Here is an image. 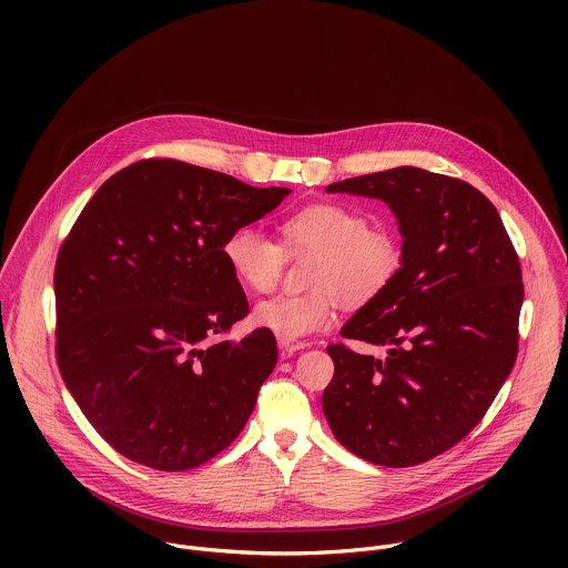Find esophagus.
I'll list each match as a JSON object with an SVG mask.
<instances>
[{"label": "esophagus", "instance_id": "esophagus-1", "mask_svg": "<svg viewBox=\"0 0 568 568\" xmlns=\"http://www.w3.org/2000/svg\"><path fill=\"white\" fill-rule=\"evenodd\" d=\"M305 348V342H290V339H281L278 337V351H281V357H290L294 355L296 351Z\"/></svg>", "mask_w": 568, "mask_h": 568}]
</instances>
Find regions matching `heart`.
<instances>
[{
  "instance_id": "obj_1",
  "label": "heart",
  "mask_w": 568,
  "mask_h": 568,
  "mask_svg": "<svg viewBox=\"0 0 568 568\" xmlns=\"http://www.w3.org/2000/svg\"><path fill=\"white\" fill-rule=\"evenodd\" d=\"M283 245L256 226H235L222 242L233 276L254 292L272 290L290 256H314L310 294H276L256 305L261 328L281 339H303L335 323L339 294L348 303H368L384 294L402 270V242L386 226H371L359 209L318 202L281 224Z\"/></svg>"
}]
</instances>
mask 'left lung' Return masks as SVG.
<instances>
[{
	"label": "left lung",
	"mask_w": 568,
	"mask_h": 568,
	"mask_svg": "<svg viewBox=\"0 0 568 568\" xmlns=\"http://www.w3.org/2000/svg\"><path fill=\"white\" fill-rule=\"evenodd\" d=\"M397 215L402 270L342 328L386 359L331 344L323 414L353 454L412 467L460 443L490 409L519 351L521 265L495 204L471 184L399 166L331 184Z\"/></svg>",
	"instance_id": "1"
}]
</instances>
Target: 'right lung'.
Wrapping results in <instances>:
<instances>
[{
    "instance_id": "1",
    "label": "right lung",
    "mask_w": 568,
    "mask_h": 568,
    "mask_svg": "<svg viewBox=\"0 0 568 568\" xmlns=\"http://www.w3.org/2000/svg\"><path fill=\"white\" fill-rule=\"evenodd\" d=\"M290 189H254L152 156L112 175L58 252L55 359L92 427L125 458L184 471L226 449L276 366L222 242L274 211Z\"/></svg>"
}]
</instances>
